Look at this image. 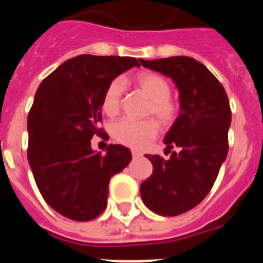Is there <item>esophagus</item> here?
<instances>
[{"label": "esophagus", "instance_id": "1", "mask_svg": "<svg viewBox=\"0 0 263 263\" xmlns=\"http://www.w3.org/2000/svg\"><path fill=\"white\" fill-rule=\"evenodd\" d=\"M132 155H133L134 159H137V158H139L142 154H141V153H138V152H136V150H133V152H132Z\"/></svg>", "mask_w": 263, "mask_h": 263}]
</instances>
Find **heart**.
I'll use <instances>...</instances> for the list:
<instances>
[{"mask_svg":"<svg viewBox=\"0 0 263 263\" xmlns=\"http://www.w3.org/2000/svg\"><path fill=\"white\" fill-rule=\"evenodd\" d=\"M136 87L150 99L147 115H153L160 124L168 126L176 120L178 105L170 95L171 87L163 76L154 72H142L137 75ZM125 85L121 79L109 83L103 96V110L108 116H116L120 111L124 100ZM158 125L154 120L137 121L122 118L111 126V136L122 145L133 148H143L157 137Z\"/></svg>","mask_w":263,"mask_h":263,"instance_id":"b5f03b06","label":"heart"}]
</instances>
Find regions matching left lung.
<instances>
[{
	"label": "left lung",
	"instance_id": "1",
	"mask_svg": "<svg viewBox=\"0 0 263 263\" xmlns=\"http://www.w3.org/2000/svg\"><path fill=\"white\" fill-rule=\"evenodd\" d=\"M139 62L175 83L180 104V115L163 139L167 152H174L168 159L145 155L153 175L141 184V197L157 215H182L203 201L227 159L229 100L221 83L194 58Z\"/></svg>",
	"mask_w": 263,
	"mask_h": 263
}]
</instances>
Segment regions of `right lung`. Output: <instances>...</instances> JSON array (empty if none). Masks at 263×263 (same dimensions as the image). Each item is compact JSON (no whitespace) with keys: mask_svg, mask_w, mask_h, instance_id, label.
I'll return each instance as SVG.
<instances>
[{"mask_svg":"<svg viewBox=\"0 0 263 263\" xmlns=\"http://www.w3.org/2000/svg\"><path fill=\"white\" fill-rule=\"evenodd\" d=\"M139 67L136 58L79 55L42 81L27 117V158L46 203L62 216L89 221L105 211L109 180L132 160L122 145L105 154L90 147L106 87Z\"/></svg>","mask_w":263,"mask_h":263,"instance_id":"1","label":"right lung"}]
</instances>
